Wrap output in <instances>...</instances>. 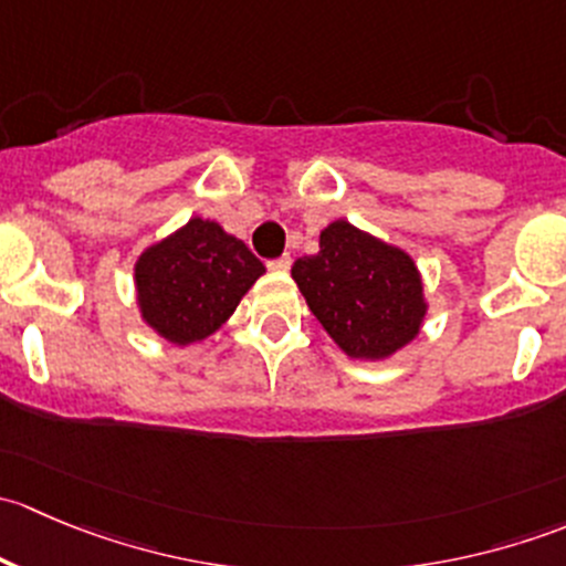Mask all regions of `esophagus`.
Segmentation results:
<instances>
[{
  "label": "esophagus",
  "mask_w": 566,
  "mask_h": 566,
  "mask_svg": "<svg viewBox=\"0 0 566 566\" xmlns=\"http://www.w3.org/2000/svg\"><path fill=\"white\" fill-rule=\"evenodd\" d=\"M290 265H293V260H290V254L276 256V260H268V268H271V271H276V273H287Z\"/></svg>",
  "instance_id": "obj_1"
}]
</instances>
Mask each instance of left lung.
Wrapping results in <instances>:
<instances>
[{
	"instance_id": "1",
	"label": "left lung",
	"mask_w": 566,
	"mask_h": 566,
	"mask_svg": "<svg viewBox=\"0 0 566 566\" xmlns=\"http://www.w3.org/2000/svg\"><path fill=\"white\" fill-rule=\"evenodd\" d=\"M293 279L347 356L386 358L419 334L427 306L413 260L347 221L319 232V251L295 260Z\"/></svg>"
}]
</instances>
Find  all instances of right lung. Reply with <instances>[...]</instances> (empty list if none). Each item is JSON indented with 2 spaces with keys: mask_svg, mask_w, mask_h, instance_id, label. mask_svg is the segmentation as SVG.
<instances>
[{
  "mask_svg": "<svg viewBox=\"0 0 566 566\" xmlns=\"http://www.w3.org/2000/svg\"><path fill=\"white\" fill-rule=\"evenodd\" d=\"M265 265L216 221L191 219L136 262L142 317L175 345L205 339L235 312Z\"/></svg>",
  "mask_w": 566,
  "mask_h": 566,
  "instance_id": "right-lung-1",
  "label": "right lung"
}]
</instances>
